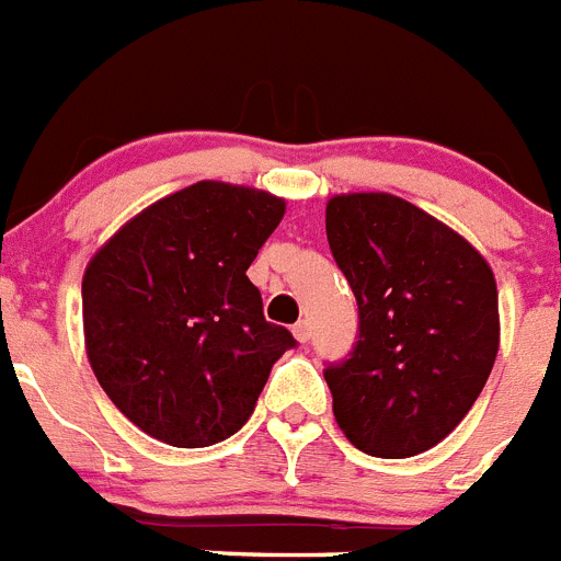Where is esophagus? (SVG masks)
<instances>
[{"mask_svg":"<svg viewBox=\"0 0 561 561\" xmlns=\"http://www.w3.org/2000/svg\"><path fill=\"white\" fill-rule=\"evenodd\" d=\"M294 335H296V341H299V344H308V341H310V324H308V321H305V319L296 321Z\"/></svg>","mask_w":561,"mask_h":561,"instance_id":"esophagus-1","label":"esophagus"}]
</instances>
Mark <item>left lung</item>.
I'll return each mask as SVG.
<instances>
[{"label": "left lung", "instance_id": "obj_1", "mask_svg": "<svg viewBox=\"0 0 561 561\" xmlns=\"http://www.w3.org/2000/svg\"><path fill=\"white\" fill-rule=\"evenodd\" d=\"M328 242L358 301V341L324 369L339 428L373 457L421 455L489 381L494 274L460 233L392 194L330 199Z\"/></svg>", "mask_w": 561, "mask_h": 561}]
</instances>
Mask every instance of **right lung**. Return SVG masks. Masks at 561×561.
I'll list each match as a JSON object with an SVG mask.
<instances>
[{"mask_svg": "<svg viewBox=\"0 0 561 561\" xmlns=\"http://www.w3.org/2000/svg\"><path fill=\"white\" fill-rule=\"evenodd\" d=\"M282 214L274 194L203 180L140 211L87 265L92 373L154 440L203 449L240 432L296 347L245 276Z\"/></svg>", "mask_w": 561, "mask_h": 561, "instance_id": "add662e5", "label": "right lung"}]
</instances>
